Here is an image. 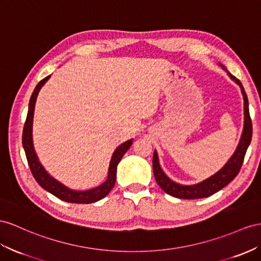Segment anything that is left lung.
Instances as JSON below:
<instances>
[{
    "mask_svg": "<svg viewBox=\"0 0 261 261\" xmlns=\"http://www.w3.org/2000/svg\"><path fill=\"white\" fill-rule=\"evenodd\" d=\"M220 66L223 67L224 70L227 71V69L223 65ZM227 73H228L230 79L233 80V82L240 87L243 97H244V112H245L244 130L242 133V138L239 140L237 149L235 152H233L231 158L228 160V162H227L217 173H215V174L212 175L211 177L206 178L205 181L194 185L178 184L166 176L165 173L161 169V166H160L158 153L156 151H154V154H153V173H154L155 181L159 184L160 188L171 196H174L177 198H185V199L208 197L213 194H215V193L218 192L219 190L225 188L227 184H229L232 179L237 176V174L240 171V168H242L247 149H248V146L251 142L252 123H251V119L249 115L248 98H247V95L242 83H240L235 76H232L230 72L227 71Z\"/></svg>",
    "mask_w": 261,
    "mask_h": 261,
    "instance_id": "8db88e82",
    "label": "left lung"
}]
</instances>
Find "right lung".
Returning <instances> with one entry per match:
<instances>
[{
	"mask_svg": "<svg viewBox=\"0 0 261 261\" xmlns=\"http://www.w3.org/2000/svg\"><path fill=\"white\" fill-rule=\"evenodd\" d=\"M50 76L42 79L41 82L37 84L34 91L32 93V97L30 99L29 103V112L28 117H26V121L23 129V137H22V143L23 148L26 154V159L30 165V169L33 176L36 179V182L42 186L44 190L51 193L59 199L65 200L68 203H78V204H90L95 203L97 200H100L109 194V192L112 190L116 183V176H117V166L122 159L124 153L129 150L132 144V139L125 141L124 143L120 144L116 151L113 152L111 161L109 164V171H108V177H107L106 182L101 185L97 186L95 189H91L88 191H73L67 188L61 182H58L53 176H50L44 166L39 162V160L36 155L34 145H33V138H32V126H33V117H34V109H35V102L37 99V95L39 90H41L44 84L47 82Z\"/></svg>",
	"mask_w": 261,
	"mask_h": 261,
	"instance_id": "obj_1",
	"label": "right lung"
}]
</instances>
